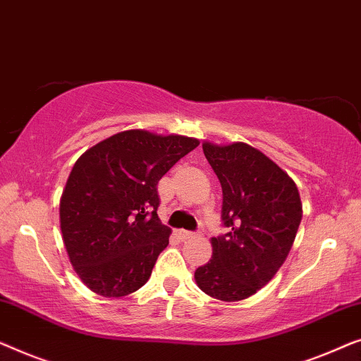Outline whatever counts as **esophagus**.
<instances>
[{
    "label": "esophagus",
    "mask_w": 361,
    "mask_h": 361,
    "mask_svg": "<svg viewBox=\"0 0 361 361\" xmlns=\"http://www.w3.org/2000/svg\"><path fill=\"white\" fill-rule=\"evenodd\" d=\"M178 235L183 238V240H188V238H192L196 235V232H192V231H185V229H181L180 232H178Z\"/></svg>",
    "instance_id": "1"
}]
</instances>
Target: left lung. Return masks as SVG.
Returning <instances> with one entry per match:
<instances>
[{
  "instance_id": "1",
  "label": "left lung",
  "mask_w": 361,
  "mask_h": 361,
  "mask_svg": "<svg viewBox=\"0 0 361 361\" xmlns=\"http://www.w3.org/2000/svg\"><path fill=\"white\" fill-rule=\"evenodd\" d=\"M222 186V226L212 258L195 271L197 286L221 301H240L276 275L291 250L302 206L294 181L260 150L235 142L202 144Z\"/></svg>"
}]
</instances>
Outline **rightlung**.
<instances>
[{
	"instance_id": "add662e5",
	"label": "right lung",
	"mask_w": 361,
	"mask_h": 361,
	"mask_svg": "<svg viewBox=\"0 0 361 361\" xmlns=\"http://www.w3.org/2000/svg\"><path fill=\"white\" fill-rule=\"evenodd\" d=\"M197 145L191 137L124 130L77 160L60 200V229L91 291L121 298L149 281L171 233L157 214V185Z\"/></svg>"
}]
</instances>
